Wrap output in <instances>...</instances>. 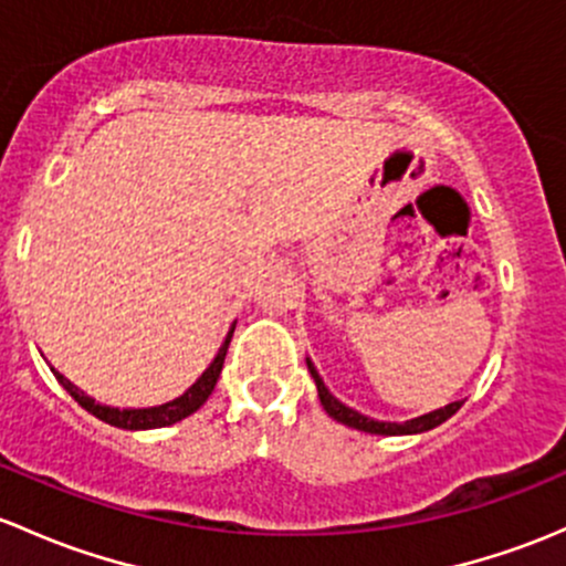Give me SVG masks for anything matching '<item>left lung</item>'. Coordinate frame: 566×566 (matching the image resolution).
Listing matches in <instances>:
<instances>
[{"label": "left lung", "mask_w": 566, "mask_h": 566, "mask_svg": "<svg viewBox=\"0 0 566 566\" xmlns=\"http://www.w3.org/2000/svg\"><path fill=\"white\" fill-rule=\"evenodd\" d=\"M306 366H308V371H312L314 385H317L319 401H323L325 412H328L331 418L336 420V423L358 428V431H366V433H379V437H398V433H423V431H431V428H437L439 423H444L448 418H453L458 409H461V401H453V403H448V407L433 409V412L407 420V423H388V420H374V418H366V415L355 412V409H349L347 403L338 401V398L333 396L328 388H325L323 377H319L317 368H314V363L308 358H306Z\"/></svg>", "instance_id": "left-lung-1"}]
</instances>
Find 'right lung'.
Masks as SVG:
<instances>
[{"label":"right lung","mask_w":566,"mask_h":566,"mask_svg":"<svg viewBox=\"0 0 566 566\" xmlns=\"http://www.w3.org/2000/svg\"><path fill=\"white\" fill-rule=\"evenodd\" d=\"M233 331L235 325L230 328L228 338H224V344L219 347L217 358L211 360V366L206 368L203 374L198 377V382L192 385L187 392H181V396L174 398V401L168 403H159V407H146V409H118V407H105V403L94 401L92 396H86L78 385L70 382L64 374H59L56 368H51L53 377L59 379V385H62L64 390L70 392V396L75 398V401L81 403L86 412H92L94 418H99L103 423L108 426H116V428H127V431H146V428H165V426H174L178 420L189 418L192 412H198L200 407L208 401V396H211V390L217 388V379L219 374H222V366H224V355H228V344L230 338H233Z\"/></svg>","instance_id":"right-lung-1"}]
</instances>
